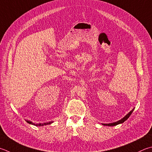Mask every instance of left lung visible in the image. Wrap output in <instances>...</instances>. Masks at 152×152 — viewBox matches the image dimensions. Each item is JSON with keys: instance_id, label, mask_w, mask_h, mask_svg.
<instances>
[{"instance_id": "left-lung-1", "label": "left lung", "mask_w": 152, "mask_h": 152, "mask_svg": "<svg viewBox=\"0 0 152 152\" xmlns=\"http://www.w3.org/2000/svg\"><path fill=\"white\" fill-rule=\"evenodd\" d=\"M134 110V109H133V110H132V111L129 112L128 113V114L126 115V116H124V118H122V120L118 121V122H114V123H111V124H104L103 125H104V126H114L118 125V124H122V123L124 122L127 119H128V118L129 116H130V115L132 114V113L133 112Z\"/></svg>"}]
</instances>
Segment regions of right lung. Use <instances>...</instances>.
<instances>
[{"mask_svg":"<svg viewBox=\"0 0 152 152\" xmlns=\"http://www.w3.org/2000/svg\"><path fill=\"white\" fill-rule=\"evenodd\" d=\"M26 122H28V124H32V125H34V126H45V125H48V124H50L52 123V122H50L44 123V124H34V123H32L31 121H28V120H26Z\"/></svg>","mask_w":152,"mask_h":152,"instance_id":"add662e5","label":"right lung"}]
</instances>
